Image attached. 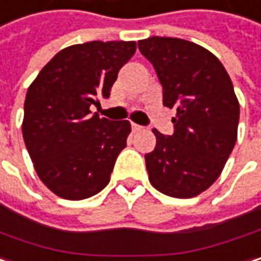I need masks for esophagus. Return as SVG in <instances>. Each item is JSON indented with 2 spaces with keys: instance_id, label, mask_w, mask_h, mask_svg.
I'll return each mask as SVG.
<instances>
[{
  "instance_id": "esophagus-1",
  "label": "esophagus",
  "mask_w": 261,
  "mask_h": 261,
  "mask_svg": "<svg viewBox=\"0 0 261 261\" xmlns=\"http://www.w3.org/2000/svg\"><path fill=\"white\" fill-rule=\"evenodd\" d=\"M143 129V126H140V124H137V123H132V130L134 132H140Z\"/></svg>"
}]
</instances>
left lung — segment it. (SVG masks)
<instances>
[{"instance_id":"obj_1","label":"left lung","mask_w":261,"mask_h":261,"mask_svg":"<svg viewBox=\"0 0 261 261\" xmlns=\"http://www.w3.org/2000/svg\"><path fill=\"white\" fill-rule=\"evenodd\" d=\"M140 52L153 64L164 105L177 111L174 134L153 129L146 154L148 180L159 192L192 198L219 177L238 140L239 102L221 61L206 48L173 37H148Z\"/></svg>"}]
</instances>
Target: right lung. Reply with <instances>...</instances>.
I'll use <instances>...</instances> for the list:
<instances>
[{"label":"right lung","instance_id":"obj_1","mask_svg":"<svg viewBox=\"0 0 261 261\" xmlns=\"http://www.w3.org/2000/svg\"><path fill=\"white\" fill-rule=\"evenodd\" d=\"M135 42H87L60 50L28 87L22 135L36 173L66 200H84L110 181L130 123L91 114L110 97Z\"/></svg>","mask_w":261,"mask_h":261}]
</instances>
